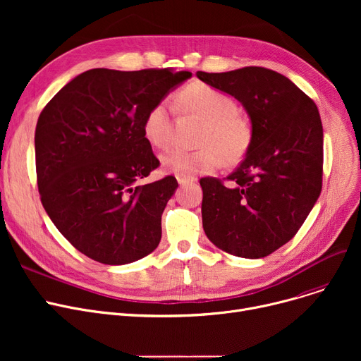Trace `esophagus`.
Listing matches in <instances>:
<instances>
[{"instance_id":"esophagus-1","label":"esophagus","mask_w":361,"mask_h":361,"mask_svg":"<svg viewBox=\"0 0 361 361\" xmlns=\"http://www.w3.org/2000/svg\"><path fill=\"white\" fill-rule=\"evenodd\" d=\"M177 181H178V184H180V185H184V184L195 183V181H196V178H195V177H192V176H181V174H178V176H177Z\"/></svg>"}]
</instances>
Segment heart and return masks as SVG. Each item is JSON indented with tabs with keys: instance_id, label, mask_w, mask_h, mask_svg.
<instances>
[{
	"instance_id": "obj_1",
	"label": "heart",
	"mask_w": 361,
	"mask_h": 361,
	"mask_svg": "<svg viewBox=\"0 0 361 361\" xmlns=\"http://www.w3.org/2000/svg\"><path fill=\"white\" fill-rule=\"evenodd\" d=\"M174 106L184 116L204 121L196 150L173 149L162 155L168 173L193 176L222 168L226 161L238 162L252 146L253 130L238 114V105L228 93L203 82L184 86L174 97ZM174 114L166 101L152 105L143 118L145 139L158 149H166L174 139Z\"/></svg>"
}]
</instances>
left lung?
I'll return each instance as SVG.
<instances>
[{
    "mask_svg": "<svg viewBox=\"0 0 361 361\" xmlns=\"http://www.w3.org/2000/svg\"><path fill=\"white\" fill-rule=\"evenodd\" d=\"M197 78L238 99L253 140L226 187L200 178L203 230L238 257H264L288 243L313 209L324 176V128L316 104L286 75L263 67Z\"/></svg>",
    "mask_w": 361,
    "mask_h": 361,
    "instance_id": "left-lung-1",
    "label": "left lung"
}]
</instances>
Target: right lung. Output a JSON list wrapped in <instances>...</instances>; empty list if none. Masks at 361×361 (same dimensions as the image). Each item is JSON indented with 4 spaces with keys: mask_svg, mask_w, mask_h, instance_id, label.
<instances>
[{
    "mask_svg": "<svg viewBox=\"0 0 361 361\" xmlns=\"http://www.w3.org/2000/svg\"><path fill=\"white\" fill-rule=\"evenodd\" d=\"M190 71L92 68L45 105L35 130L37 190L45 211L73 247L104 264L154 252L161 216L178 183L142 184L159 166L142 124Z\"/></svg>",
    "mask_w": 361,
    "mask_h": 361,
    "instance_id": "1",
    "label": "right lung"
}]
</instances>
